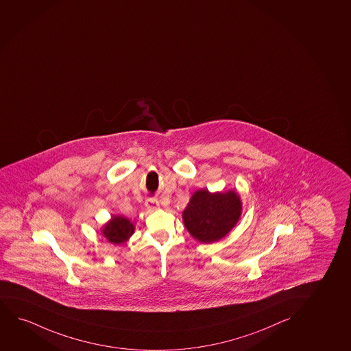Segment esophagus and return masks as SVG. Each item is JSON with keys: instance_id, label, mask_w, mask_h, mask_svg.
<instances>
[{"instance_id": "obj_1", "label": "esophagus", "mask_w": 351, "mask_h": 351, "mask_svg": "<svg viewBox=\"0 0 351 351\" xmlns=\"http://www.w3.org/2000/svg\"><path fill=\"white\" fill-rule=\"evenodd\" d=\"M145 205H146L147 209L149 210V211H154V210L159 209V202L154 199V198L147 199Z\"/></svg>"}]
</instances>
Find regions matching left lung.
I'll return each mask as SVG.
<instances>
[{
  "label": "left lung",
  "instance_id": "8db88e82",
  "mask_svg": "<svg viewBox=\"0 0 351 351\" xmlns=\"http://www.w3.org/2000/svg\"><path fill=\"white\" fill-rule=\"evenodd\" d=\"M241 215L242 200L237 192L200 189L191 195L182 213V222L193 239L202 243H213L235 228Z\"/></svg>",
  "mask_w": 351,
  "mask_h": 351
}]
</instances>
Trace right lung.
Masks as SVG:
<instances>
[{
  "instance_id": "1",
  "label": "right lung",
  "mask_w": 351,
  "mask_h": 351,
  "mask_svg": "<svg viewBox=\"0 0 351 351\" xmlns=\"http://www.w3.org/2000/svg\"><path fill=\"white\" fill-rule=\"evenodd\" d=\"M135 230L134 223L129 218L123 217L120 215L111 216L104 226L101 228L102 235L110 243L122 244L132 237Z\"/></svg>"
}]
</instances>
